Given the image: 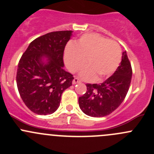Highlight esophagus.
<instances>
[{
    "mask_svg": "<svg viewBox=\"0 0 154 154\" xmlns=\"http://www.w3.org/2000/svg\"><path fill=\"white\" fill-rule=\"evenodd\" d=\"M80 82H81V81H80V80L77 78H75L72 81L73 85H75V84H77V83H80Z\"/></svg>",
    "mask_w": 154,
    "mask_h": 154,
    "instance_id": "1",
    "label": "esophagus"
}]
</instances>
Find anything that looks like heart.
<instances>
[{
  "mask_svg": "<svg viewBox=\"0 0 154 154\" xmlns=\"http://www.w3.org/2000/svg\"><path fill=\"white\" fill-rule=\"evenodd\" d=\"M122 51L116 42L97 34H85L69 45L64 52V62L71 72L79 71L86 62L80 76L87 81L103 79L111 75L121 62ZM86 61H85V59Z\"/></svg>",
  "mask_w": 154,
  "mask_h": 154,
  "instance_id": "heart-1",
  "label": "heart"
}]
</instances>
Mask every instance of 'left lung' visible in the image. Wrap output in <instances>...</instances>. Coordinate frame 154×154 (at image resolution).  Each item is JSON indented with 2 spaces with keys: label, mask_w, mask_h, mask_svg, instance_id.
<instances>
[{
  "label": "left lung",
  "mask_w": 154,
  "mask_h": 154,
  "mask_svg": "<svg viewBox=\"0 0 154 154\" xmlns=\"http://www.w3.org/2000/svg\"><path fill=\"white\" fill-rule=\"evenodd\" d=\"M132 69L126 51L115 72L101 84H87L85 94L79 98L80 109L92 117L108 116L125 99L131 81Z\"/></svg>",
  "instance_id": "obj_1"
}]
</instances>
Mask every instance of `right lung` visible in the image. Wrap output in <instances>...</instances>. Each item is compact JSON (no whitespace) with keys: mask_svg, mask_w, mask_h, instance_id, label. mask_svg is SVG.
Here are the masks:
<instances>
[{"mask_svg":"<svg viewBox=\"0 0 154 154\" xmlns=\"http://www.w3.org/2000/svg\"><path fill=\"white\" fill-rule=\"evenodd\" d=\"M72 31L48 33L32 41L18 64L17 84L22 100L38 115L54 112L63 92L72 85L71 73L63 69V53Z\"/></svg>","mask_w":154,"mask_h":154,"instance_id":"1","label":"right lung"}]
</instances>
